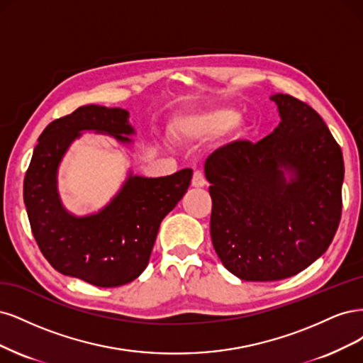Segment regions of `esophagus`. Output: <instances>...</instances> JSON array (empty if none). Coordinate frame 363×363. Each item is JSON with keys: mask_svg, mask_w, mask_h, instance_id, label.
<instances>
[{"mask_svg": "<svg viewBox=\"0 0 363 363\" xmlns=\"http://www.w3.org/2000/svg\"><path fill=\"white\" fill-rule=\"evenodd\" d=\"M206 184V179L203 177V173L201 170H196L193 173V179H191V185L196 186V189H201V186H203Z\"/></svg>", "mask_w": 363, "mask_h": 363, "instance_id": "esophagus-1", "label": "esophagus"}]
</instances>
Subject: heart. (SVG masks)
<instances>
[{
    "label": "heart",
    "mask_w": 363,
    "mask_h": 363,
    "mask_svg": "<svg viewBox=\"0 0 363 363\" xmlns=\"http://www.w3.org/2000/svg\"><path fill=\"white\" fill-rule=\"evenodd\" d=\"M240 121V113L232 108H217L186 116L179 125V135L186 142H202L226 131Z\"/></svg>",
    "instance_id": "b5f03b06"
}]
</instances>
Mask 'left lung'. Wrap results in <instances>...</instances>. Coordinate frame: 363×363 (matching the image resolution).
<instances>
[{"instance_id": "8db88e82", "label": "left lung", "mask_w": 363, "mask_h": 363, "mask_svg": "<svg viewBox=\"0 0 363 363\" xmlns=\"http://www.w3.org/2000/svg\"><path fill=\"white\" fill-rule=\"evenodd\" d=\"M272 99L282 122L270 135L229 143L205 162L213 245L232 274L252 282L286 279L317 261L342 213L344 158L329 128L306 102Z\"/></svg>"}]
</instances>
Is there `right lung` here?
Returning a JSON list of instances; mask_svg holds the SVG:
<instances>
[{"mask_svg":"<svg viewBox=\"0 0 363 363\" xmlns=\"http://www.w3.org/2000/svg\"><path fill=\"white\" fill-rule=\"evenodd\" d=\"M128 111L84 105L45 128L24 179V202L42 255L57 272L102 288L133 282L147 267L162 218L190 186L193 170L169 177L131 174L121 193L99 213L74 216L57 193V167L81 131L133 134Z\"/></svg>","mask_w":363,"mask_h":363,"instance_id":"add662e5","label":"right lung"}]
</instances>
